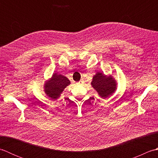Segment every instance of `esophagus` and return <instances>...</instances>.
I'll list each match as a JSON object with an SVG mask.
<instances>
[{"label": "esophagus", "mask_w": 158, "mask_h": 158, "mask_svg": "<svg viewBox=\"0 0 158 158\" xmlns=\"http://www.w3.org/2000/svg\"><path fill=\"white\" fill-rule=\"evenodd\" d=\"M83 83V80H81V81H79V82H77V84H78V85H81V84H82Z\"/></svg>", "instance_id": "1"}]
</instances>
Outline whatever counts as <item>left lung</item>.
<instances>
[{
  "label": "left lung",
  "mask_w": 158,
  "mask_h": 158,
  "mask_svg": "<svg viewBox=\"0 0 158 158\" xmlns=\"http://www.w3.org/2000/svg\"><path fill=\"white\" fill-rule=\"evenodd\" d=\"M91 85L103 99L109 98L116 91L117 83L111 75H106L98 71L94 75Z\"/></svg>",
  "instance_id": "left-lung-1"
}]
</instances>
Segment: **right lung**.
Instances as JSON below:
<instances>
[{
  "instance_id": "add662e5",
  "label": "right lung",
  "mask_w": 158,
  "mask_h": 158,
  "mask_svg": "<svg viewBox=\"0 0 158 158\" xmlns=\"http://www.w3.org/2000/svg\"><path fill=\"white\" fill-rule=\"evenodd\" d=\"M70 84V80L66 77L53 73L51 78L45 81L43 90L49 98L56 100L61 96L64 89Z\"/></svg>"
}]
</instances>
